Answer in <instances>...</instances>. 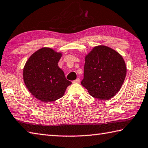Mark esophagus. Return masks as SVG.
<instances>
[{
  "instance_id": "1",
  "label": "esophagus",
  "mask_w": 148,
  "mask_h": 148,
  "mask_svg": "<svg viewBox=\"0 0 148 148\" xmlns=\"http://www.w3.org/2000/svg\"><path fill=\"white\" fill-rule=\"evenodd\" d=\"M79 82H80V79L79 78H77L76 79H75V80H74L73 82L74 83H79Z\"/></svg>"
}]
</instances>
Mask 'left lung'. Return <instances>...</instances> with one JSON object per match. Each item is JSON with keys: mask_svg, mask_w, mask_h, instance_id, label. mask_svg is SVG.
Returning <instances> with one entry per match:
<instances>
[{"mask_svg": "<svg viewBox=\"0 0 148 148\" xmlns=\"http://www.w3.org/2000/svg\"><path fill=\"white\" fill-rule=\"evenodd\" d=\"M126 72L122 56L111 48L100 45L86 56L81 83L92 97L109 100L120 90Z\"/></svg>", "mask_w": 148, "mask_h": 148, "instance_id": "obj_1", "label": "left lung"}]
</instances>
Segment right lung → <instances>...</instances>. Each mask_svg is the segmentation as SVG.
<instances>
[{
    "instance_id": "obj_1",
    "label": "right lung",
    "mask_w": 148,
    "mask_h": 148,
    "mask_svg": "<svg viewBox=\"0 0 148 148\" xmlns=\"http://www.w3.org/2000/svg\"><path fill=\"white\" fill-rule=\"evenodd\" d=\"M61 56V53L51 48H42L26 61L23 70L24 82L32 95L38 100L45 102L58 100L72 83L58 66Z\"/></svg>"
}]
</instances>
